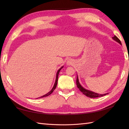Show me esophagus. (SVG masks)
<instances>
[{
    "label": "esophagus",
    "instance_id": "obj_1",
    "mask_svg": "<svg viewBox=\"0 0 129 129\" xmlns=\"http://www.w3.org/2000/svg\"><path fill=\"white\" fill-rule=\"evenodd\" d=\"M73 60H72V59H69V60H67V65L71 66V65L73 64Z\"/></svg>",
    "mask_w": 129,
    "mask_h": 129
}]
</instances>
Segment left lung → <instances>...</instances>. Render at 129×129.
<instances>
[{
    "label": "left lung",
    "instance_id": "1",
    "mask_svg": "<svg viewBox=\"0 0 129 129\" xmlns=\"http://www.w3.org/2000/svg\"><path fill=\"white\" fill-rule=\"evenodd\" d=\"M112 39L115 41H116V42H118L119 44L122 45V43H121L120 40L116 36H115L114 37H113ZM76 82L77 87L82 92L84 95H85V96H87V97H90V98H96V97H102V96H103L107 95L108 93H105V94H100V93H96V92H94L93 91H91L90 90H87V89H84L83 87H82L81 85L80 84V83L79 82V78H78V76H77V79H76Z\"/></svg>",
    "mask_w": 129,
    "mask_h": 129
}]
</instances>
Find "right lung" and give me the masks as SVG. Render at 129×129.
<instances>
[{
	"instance_id": "obj_1",
	"label": "right lung",
	"mask_w": 129,
	"mask_h": 129,
	"mask_svg": "<svg viewBox=\"0 0 129 129\" xmlns=\"http://www.w3.org/2000/svg\"><path fill=\"white\" fill-rule=\"evenodd\" d=\"M63 66H62V67L61 68H60L59 69H58V71H57V72L56 75V80H55V83H54V86H53V87L52 89L51 90H50L49 92H48L47 93H46V95H44V96H41L40 97H39V99H40V98H43V97H47V96H49V95L51 94V93L53 92V91L54 90H55V88H56V87L57 84V80H58V74H59V73H60V71H61V69L62 68H63ZM38 99H39V98H38Z\"/></svg>"
}]
</instances>
